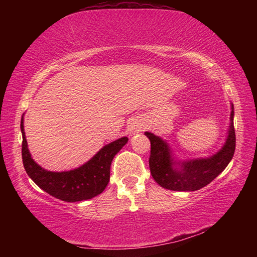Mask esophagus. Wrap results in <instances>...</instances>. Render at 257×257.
<instances>
[{"label": "esophagus", "instance_id": "esophagus-1", "mask_svg": "<svg viewBox=\"0 0 257 257\" xmlns=\"http://www.w3.org/2000/svg\"><path fill=\"white\" fill-rule=\"evenodd\" d=\"M142 129H143V125L142 124H139L138 122H135V123L132 124V127L129 128V132L132 133V134H136L138 132H141Z\"/></svg>", "mask_w": 257, "mask_h": 257}]
</instances>
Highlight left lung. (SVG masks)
I'll return each mask as SVG.
<instances>
[{
	"mask_svg": "<svg viewBox=\"0 0 257 257\" xmlns=\"http://www.w3.org/2000/svg\"><path fill=\"white\" fill-rule=\"evenodd\" d=\"M151 141V155L149 159L151 175L163 188L177 191L198 190L210 184L222 172L231 161L236 149V133L233 127V106L230 115L229 136L219 153L212 158L194 160L179 164L170 159L169 147L162 139L151 133H145Z\"/></svg>",
	"mask_w": 257,
	"mask_h": 257,
	"instance_id": "obj_1",
	"label": "left lung"
}]
</instances>
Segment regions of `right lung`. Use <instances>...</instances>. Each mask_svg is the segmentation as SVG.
Instances as JSON below:
<instances>
[{"label":"right lung","mask_w":257,"mask_h":257,"mask_svg":"<svg viewBox=\"0 0 257 257\" xmlns=\"http://www.w3.org/2000/svg\"><path fill=\"white\" fill-rule=\"evenodd\" d=\"M23 133V163L26 172L40 188L55 198L64 202H80L97 196L110 181L111 162L115 154L128 142L122 137L104 146L98 153L82 167L67 172H51L42 169L30 156L25 137L24 122L20 123Z\"/></svg>","instance_id":"add662e5"}]
</instances>
